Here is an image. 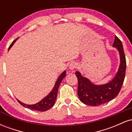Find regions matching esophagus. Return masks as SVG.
<instances>
[{"mask_svg":"<svg viewBox=\"0 0 132 132\" xmlns=\"http://www.w3.org/2000/svg\"><path fill=\"white\" fill-rule=\"evenodd\" d=\"M77 67H78V64H77L76 63H75V62H72V63H71L69 66V68L72 71L75 69Z\"/></svg>","mask_w":132,"mask_h":132,"instance_id":"obj_1","label":"esophagus"}]
</instances>
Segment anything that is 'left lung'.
Returning <instances> with one entry per match:
<instances>
[{"label": "left lung", "instance_id": "left-lung-1", "mask_svg": "<svg viewBox=\"0 0 132 132\" xmlns=\"http://www.w3.org/2000/svg\"><path fill=\"white\" fill-rule=\"evenodd\" d=\"M113 46L118 50L120 58L119 70L112 81L102 85H95L79 71L75 72L78 81V95L80 101L87 105L97 106L112 101L119 94L124 81L126 71V59L122 42L115 36Z\"/></svg>", "mask_w": 132, "mask_h": 132}]
</instances>
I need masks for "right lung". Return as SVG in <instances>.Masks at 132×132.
Listing matches in <instances>:
<instances>
[{
	"label": "right lung",
	"instance_id": "obj_1",
	"mask_svg": "<svg viewBox=\"0 0 132 132\" xmlns=\"http://www.w3.org/2000/svg\"><path fill=\"white\" fill-rule=\"evenodd\" d=\"M16 40H17V39H16L15 40H14L12 43L11 45L9 46V50H10V48L13 46V45L14 44L15 42H16ZM66 71H64L63 73L61 74V75L59 76L58 79H57L55 85H54L52 90L50 92V93L39 102H38L35 104H33V105H27V104H24V103L20 102L19 100H17L18 102H19L22 106H23V107L33 110L44 112L49 110L50 109H51V107L54 105V103H55L56 99L57 97V90H58L59 86H60V84H61L62 80H63V78L66 76Z\"/></svg>",
	"mask_w": 132,
	"mask_h": 132
}]
</instances>
